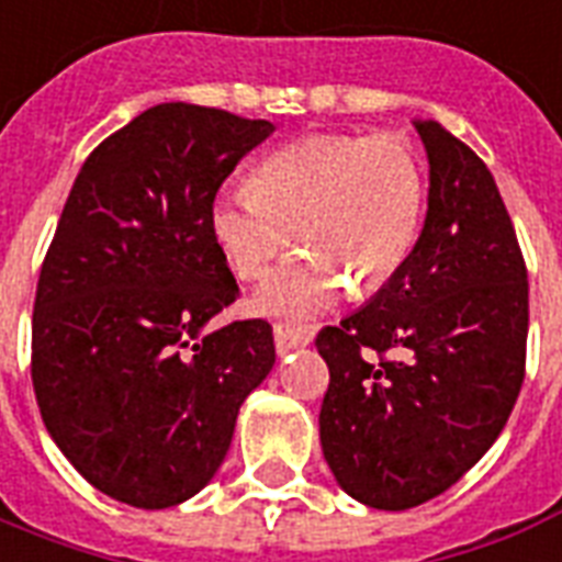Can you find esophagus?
<instances>
[{
	"mask_svg": "<svg viewBox=\"0 0 562 562\" xmlns=\"http://www.w3.org/2000/svg\"><path fill=\"white\" fill-rule=\"evenodd\" d=\"M272 334H276L278 353H286V351H293V348L310 345V339H313V327H310V325H290V322H276Z\"/></svg>",
	"mask_w": 562,
	"mask_h": 562,
	"instance_id": "1",
	"label": "esophagus"
}]
</instances>
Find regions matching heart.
Here are the masks:
<instances>
[{
    "mask_svg": "<svg viewBox=\"0 0 562 562\" xmlns=\"http://www.w3.org/2000/svg\"><path fill=\"white\" fill-rule=\"evenodd\" d=\"M424 205V161L403 133H325L267 156L249 191H223L211 232L235 276L258 281L295 228L304 252L267 278L255 307L310 316L342 284L351 295L383 290L415 249Z\"/></svg>",
    "mask_w": 562,
    "mask_h": 562,
    "instance_id": "heart-1",
    "label": "heart"
}]
</instances>
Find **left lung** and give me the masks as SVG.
I'll use <instances>...</instances> for the list:
<instances>
[{
	"mask_svg": "<svg viewBox=\"0 0 562 562\" xmlns=\"http://www.w3.org/2000/svg\"><path fill=\"white\" fill-rule=\"evenodd\" d=\"M417 244L380 293L318 330L330 371L318 435L336 482L362 505L441 496L491 450L525 380L528 269L491 170L432 119Z\"/></svg>",
	"mask_w": 562,
	"mask_h": 562,
	"instance_id": "obj_1",
	"label": "left lung"
}]
</instances>
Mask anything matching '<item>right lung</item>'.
I'll list each match as a JSON object with an SVG mask.
<instances>
[{
	"mask_svg": "<svg viewBox=\"0 0 562 562\" xmlns=\"http://www.w3.org/2000/svg\"><path fill=\"white\" fill-rule=\"evenodd\" d=\"M269 133L263 119L159 103L103 138L63 205L34 299L31 383L71 467L133 508L203 491L276 362L267 318L205 330L240 295L211 203Z\"/></svg>",
	"mask_w": 562,
	"mask_h": 562,
	"instance_id": "add662e5",
	"label": "right lung"
}]
</instances>
